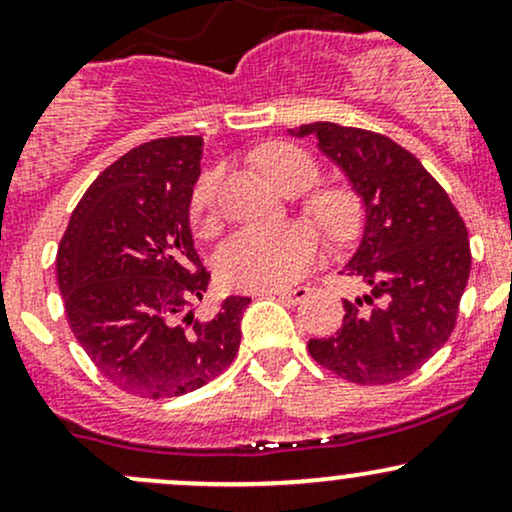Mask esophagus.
<instances>
[{
	"mask_svg": "<svg viewBox=\"0 0 512 512\" xmlns=\"http://www.w3.org/2000/svg\"><path fill=\"white\" fill-rule=\"evenodd\" d=\"M272 293H274V296H279L281 301L301 303V301H305V298H308L310 289H308V286H296V289H276Z\"/></svg>",
	"mask_w": 512,
	"mask_h": 512,
	"instance_id": "1",
	"label": "esophagus"
}]
</instances>
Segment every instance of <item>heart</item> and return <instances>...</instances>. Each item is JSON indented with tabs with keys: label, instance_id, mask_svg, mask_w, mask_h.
Listing matches in <instances>:
<instances>
[{
	"label": "heart",
	"instance_id": "b5f03b06",
	"mask_svg": "<svg viewBox=\"0 0 512 512\" xmlns=\"http://www.w3.org/2000/svg\"><path fill=\"white\" fill-rule=\"evenodd\" d=\"M257 161L264 175L289 195L308 190L320 175L315 158L296 144L276 142L264 146ZM219 185V170H207L192 190L190 216L199 233H211L216 228ZM303 214L332 243H344L354 236L361 223V204L349 187L330 185L305 199ZM317 250L320 240L308 223L293 221L276 228H240L223 240L216 252V272L223 284L236 289H281L293 284L315 262Z\"/></svg>",
	"mask_w": 512,
	"mask_h": 512
}]
</instances>
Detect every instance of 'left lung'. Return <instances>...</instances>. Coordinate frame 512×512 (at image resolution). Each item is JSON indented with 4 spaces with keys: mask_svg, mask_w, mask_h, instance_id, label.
Instances as JSON below:
<instances>
[{
    "mask_svg": "<svg viewBox=\"0 0 512 512\" xmlns=\"http://www.w3.org/2000/svg\"><path fill=\"white\" fill-rule=\"evenodd\" d=\"M289 132L315 134L366 202L363 240L342 272L366 293L344 301L332 337L310 339V356L349 383H399L455 330L472 267L467 226L419 158L385 134L334 122Z\"/></svg>",
    "mask_w": 512,
    "mask_h": 512,
    "instance_id": "obj_1",
    "label": "left lung"
}]
</instances>
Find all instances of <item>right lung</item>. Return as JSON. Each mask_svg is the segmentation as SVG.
Returning a JSON list of instances; mask_svg holds the SVG:
<instances>
[{"mask_svg": "<svg viewBox=\"0 0 512 512\" xmlns=\"http://www.w3.org/2000/svg\"><path fill=\"white\" fill-rule=\"evenodd\" d=\"M202 137L134 146L91 182L57 248V281L76 342L110 383L166 399L233 363L250 298L197 317L211 274L190 233Z\"/></svg>", "mask_w": 512, "mask_h": 512, "instance_id": "obj_1", "label": "right lung"}]
</instances>
